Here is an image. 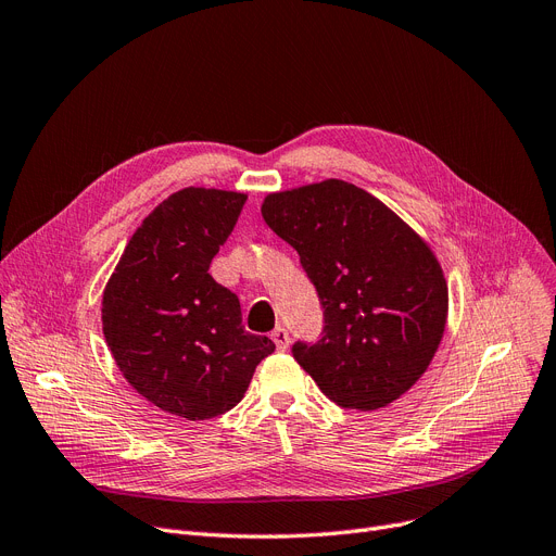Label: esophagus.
Here are the masks:
<instances>
[{
  "mask_svg": "<svg viewBox=\"0 0 556 556\" xmlns=\"http://www.w3.org/2000/svg\"><path fill=\"white\" fill-rule=\"evenodd\" d=\"M271 339H274L278 351H287V349H289V332H287L285 328H276V330L271 332Z\"/></svg>",
  "mask_w": 556,
  "mask_h": 556,
  "instance_id": "obj_1",
  "label": "esophagus"
}]
</instances>
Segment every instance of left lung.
<instances>
[{
  "instance_id": "left-lung-1",
  "label": "left lung",
  "mask_w": 556,
  "mask_h": 556,
  "mask_svg": "<svg viewBox=\"0 0 556 556\" xmlns=\"http://www.w3.org/2000/svg\"><path fill=\"white\" fill-rule=\"evenodd\" d=\"M262 217L292 244L324 307V337L294 359L332 403L371 412L430 366L447 319L443 269L380 199L328 178L264 197Z\"/></svg>"
}]
</instances>
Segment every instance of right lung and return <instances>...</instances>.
Returning a JSON list of instances; mask_svg holds the SVG:
<instances>
[{"label": "right lung", "mask_w": 556, "mask_h": 556, "mask_svg": "<svg viewBox=\"0 0 556 556\" xmlns=\"http://www.w3.org/2000/svg\"><path fill=\"white\" fill-rule=\"evenodd\" d=\"M247 194L185 188L130 237L101 299L105 343L126 382L188 420L226 414L276 351L242 326L230 289L207 274Z\"/></svg>", "instance_id": "1"}]
</instances>
